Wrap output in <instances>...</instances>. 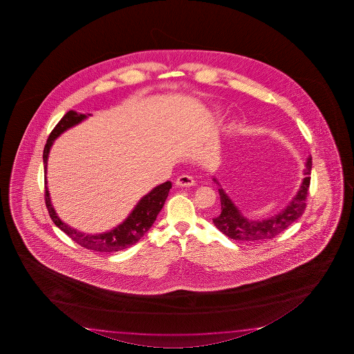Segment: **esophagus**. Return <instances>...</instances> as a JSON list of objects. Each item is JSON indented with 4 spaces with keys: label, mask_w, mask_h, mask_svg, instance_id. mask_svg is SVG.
Returning <instances> with one entry per match:
<instances>
[{
    "label": "esophagus",
    "mask_w": 354,
    "mask_h": 354,
    "mask_svg": "<svg viewBox=\"0 0 354 354\" xmlns=\"http://www.w3.org/2000/svg\"><path fill=\"white\" fill-rule=\"evenodd\" d=\"M176 185L178 187H191L194 185V180L188 174H180V177L176 180Z\"/></svg>",
    "instance_id": "1"
}]
</instances>
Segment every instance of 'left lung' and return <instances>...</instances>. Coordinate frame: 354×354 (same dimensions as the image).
<instances>
[{
  "label": "left lung",
  "mask_w": 354,
  "mask_h": 354,
  "mask_svg": "<svg viewBox=\"0 0 354 354\" xmlns=\"http://www.w3.org/2000/svg\"><path fill=\"white\" fill-rule=\"evenodd\" d=\"M311 168L312 158H308L306 162V177L296 197L281 213L264 221H250L246 216H243L239 209L230 201V198L225 194L222 188H219L218 191L221 196L222 210L219 216L213 218V223L223 234H225L230 239L238 241H259L275 238L276 235L282 233L304 214L306 209V198L308 194L311 182Z\"/></svg>",
  "instance_id": "obj_1"
}]
</instances>
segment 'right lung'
<instances>
[{"instance_id": "add662e5", "label": "right lung", "mask_w": 354, "mask_h": 354, "mask_svg": "<svg viewBox=\"0 0 354 354\" xmlns=\"http://www.w3.org/2000/svg\"><path fill=\"white\" fill-rule=\"evenodd\" d=\"M85 118H86V115L78 114V113L71 110L55 125L49 135L47 144L44 146V151H43L44 172H47V160H48L49 150L53 145L54 140L58 138L62 132L66 131V129L84 120ZM46 183H47V180H46ZM171 187H172L171 182L167 180L160 186H157L156 188H153L149 194H146L138 202L135 209L132 210L131 214L127 216V219H125V222L121 223L119 227L110 230L108 233L97 234V235L80 233L79 230L71 228L68 224L62 222L59 216L55 214V210L50 204L47 186H44L46 188L44 199H46V205L48 209L49 216L52 218L54 224L60 230H63L73 241H75L78 245L83 246L85 249L94 250V252H120L129 246L136 244L138 240L147 233V230L156 221L157 214L161 212Z\"/></svg>"}]
</instances>
